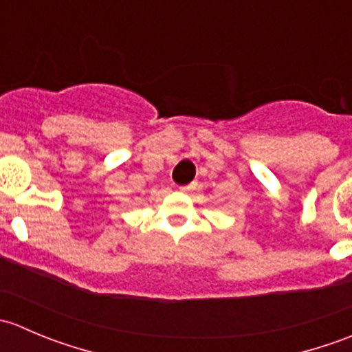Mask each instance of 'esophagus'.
I'll list each match as a JSON object with an SVG mask.
<instances>
[{
    "mask_svg": "<svg viewBox=\"0 0 352 352\" xmlns=\"http://www.w3.org/2000/svg\"><path fill=\"white\" fill-rule=\"evenodd\" d=\"M192 189H196V184H189V186H182V187H179V190L180 192H189V190H192Z\"/></svg>",
    "mask_w": 352,
    "mask_h": 352,
    "instance_id": "obj_1",
    "label": "esophagus"
}]
</instances>
